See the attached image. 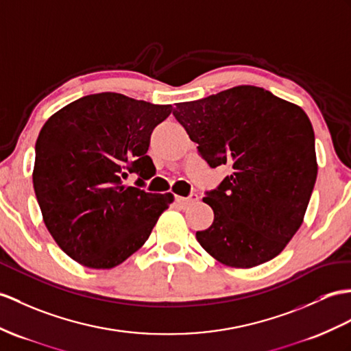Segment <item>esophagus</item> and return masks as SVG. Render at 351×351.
I'll use <instances>...</instances> for the list:
<instances>
[{
	"mask_svg": "<svg viewBox=\"0 0 351 351\" xmlns=\"http://www.w3.org/2000/svg\"><path fill=\"white\" fill-rule=\"evenodd\" d=\"M176 201L180 205H183V207H187V205H191V204L198 201V195L191 193L189 196H187V198H183V196H176Z\"/></svg>",
	"mask_w": 351,
	"mask_h": 351,
	"instance_id": "esophagus-1",
	"label": "esophagus"
}]
</instances>
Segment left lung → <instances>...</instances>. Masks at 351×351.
<instances>
[{
    "label": "left lung",
    "instance_id": "obj_1",
    "mask_svg": "<svg viewBox=\"0 0 351 351\" xmlns=\"http://www.w3.org/2000/svg\"><path fill=\"white\" fill-rule=\"evenodd\" d=\"M211 168L230 165L204 202L213 225L196 240L219 262L252 268L276 258L302 225L317 177L305 111L258 86H235L173 111Z\"/></svg>",
    "mask_w": 351,
    "mask_h": 351
}]
</instances>
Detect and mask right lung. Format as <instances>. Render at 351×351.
Wrapping results in <instances>:
<instances>
[{"mask_svg":"<svg viewBox=\"0 0 351 351\" xmlns=\"http://www.w3.org/2000/svg\"><path fill=\"white\" fill-rule=\"evenodd\" d=\"M173 106L101 92L65 106L41 128L34 191L50 235L71 259L108 269L147 241L171 193L141 187L155 174L150 136ZM130 173L139 176L125 186Z\"/></svg>","mask_w":351,"mask_h":351,"instance_id":"1","label":"right lung"}]
</instances>
